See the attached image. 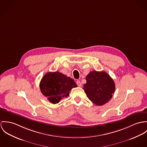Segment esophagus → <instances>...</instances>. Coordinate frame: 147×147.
I'll return each instance as SVG.
<instances>
[{"instance_id":"esophagus-1","label":"esophagus","mask_w":147,"mask_h":147,"mask_svg":"<svg viewBox=\"0 0 147 147\" xmlns=\"http://www.w3.org/2000/svg\"><path fill=\"white\" fill-rule=\"evenodd\" d=\"M76 83H77V84L78 85V86H79V87L81 86V82L80 81H77L76 82Z\"/></svg>"}]
</instances>
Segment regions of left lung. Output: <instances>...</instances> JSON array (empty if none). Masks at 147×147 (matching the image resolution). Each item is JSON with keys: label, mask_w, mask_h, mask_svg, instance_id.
I'll use <instances>...</instances> for the list:
<instances>
[{"label": "left lung", "mask_w": 147, "mask_h": 147, "mask_svg": "<svg viewBox=\"0 0 147 147\" xmlns=\"http://www.w3.org/2000/svg\"><path fill=\"white\" fill-rule=\"evenodd\" d=\"M83 85L87 98L94 104L102 105L113 96L115 84L112 78L105 71H92L86 76Z\"/></svg>", "instance_id": "8db88e82"}]
</instances>
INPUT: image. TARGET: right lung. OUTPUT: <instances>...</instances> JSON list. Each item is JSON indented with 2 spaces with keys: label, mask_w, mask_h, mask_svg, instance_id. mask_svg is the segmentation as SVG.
<instances>
[{
  "label": "right lung",
  "mask_w": 147,
  "mask_h": 147,
  "mask_svg": "<svg viewBox=\"0 0 147 147\" xmlns=\"http://www.w3.org/2000/svg\"><path fill=\"white\" fill-rule=\"evenodd\" d=\"M42 94L52 104L58 103L69 96L70 90L77 85L73 79L59 71L46 73L40 82Z\"/></svg>",
  "instance_id": "1"
}]
</instances>
